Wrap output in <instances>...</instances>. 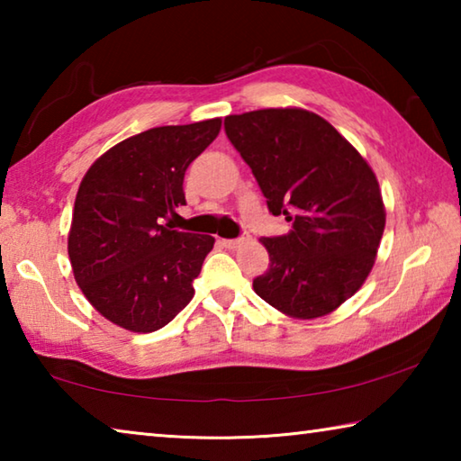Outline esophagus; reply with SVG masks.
<instances>
[{
  "instance_id": "1",
  "label": "esophagus",
  "mask_w": 461,
  "mask_h": 461,
  "mask_svg": "<svg viewBox=\"0 0 461 461\" xmlns=\"http://www.w3.org/2000/svg\"><path fill=\"white\" fill-rule=\"evenodd\" d=\"M241 244V238H233V240H221V246L225 248H238Z\"/></svg>"
}]
</instances>
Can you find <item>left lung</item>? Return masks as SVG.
I'll return each instance as SVG.
<instances>
[{"instance_id":"obj_1","label":"left lung","mask_w":461,"mask_h":461,"mask_svg":"<svg viewBox=\"0 0 461 461\" xmlns=\"http://www.w3.org/2000/svg\"><path fill=\"white\" fill-rule=\"evenodd\" d=\"M225 134L267 197L293 230L262 238L270 267L254 291L294 319L330 315L376 260L386 212L376 175L321 115L270 107L228 115Z\"/></svg>"}]
</instances>
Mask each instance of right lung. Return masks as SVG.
I'll return each instance as SVG.
<instances>
[{
	"mask_svg": "<svg viewBox=\"0 0 461 461\" xmlns=\"http://www.w3.org/2000/svg\"><path fill=\"white\" fill-rule=\"evenodd\" d=\"M220 130V118L146 130L109 148L83 176L68 258L87 301L123 330H160L193 299L215 238L160 220L186 203L185 170Z\"/></svg>",
	"mask_w": 461,
	"mask_h": 461,
	"instance_id": "obj_1",
	"label": "right lung"
}]
</instances>
